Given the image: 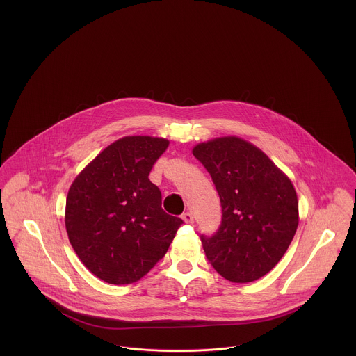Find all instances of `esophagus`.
<instances>
[{
  "label": "esophagus",
  "instance_id": "34e87169",
  "mask_svg": "<svg viewBox=\"0 0 356 356\" xmlns=\"http://www.w3.org/2000/svg\"><path fill=\"white\" fill-rule=\"evenodd\" d=\"M181 219L186 221V224H192V222H193V216H192L191 212L183 213V215H181Z\"/></svg>",
  "mask_w": 356,
  "mask_h": 356
}]
</instances>
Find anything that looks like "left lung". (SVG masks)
Here are the masks:
<instances>
[{
	"label": "left lung",
	"mask_w": 356,
	"mask_h": 356,
	"mask_svg": "<svg viewBox=\"0 0 356 356\" xmlns=\"http://www.w3.org/2000/svg\"><path fill=\"white\" fill-rule=\"evenodd\" d=\"M212 177L221 222L200 235L211 266L229 282L250 283L279 263L299 224L298 196L287 176L266 153L238 137H221L193 148Z\"/></svg>",
	"instance_id": "1"
}]
</instances>
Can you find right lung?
Here are the masks:
<instances>
[{"label":"right lung","mask_w":356,"mask_h":356,"mask_svg":"<svg viewBox=\"0 0 356 356\" xmlns=\"http://www.w3.org/2000/svg\"><path fill=\"white\" fill-rule=\"evenodd\" d=\"M168 145L149 136L120 138L69 189V241L85 267L106 283L141 279L167 254L184 222L161 208V192L148 179Z\"/></svg>","instance_id":"right-lung-1"}]
</instances>
